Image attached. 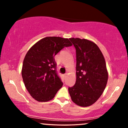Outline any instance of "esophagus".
Listing matches in <instances>:
<instances>
[{
  "label": "esophagus",
  "mask_w": 128,
  "mask_h": 128,
  "mask_svg": "<svg viewBox=\"0 0 128 128\" xmlns=\"http://www.w3.org/2000/svg\"><path fill=\"white\" fill-rule=\"evenodd\" d=\"M66 76H67V74H66H66H62V77L64 78H66Z\"/></svg>",
  "instance_id": "obj_1"
}]
</instances>
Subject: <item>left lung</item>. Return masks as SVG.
I'll return each mask as SVG.
<instances>
[{
	"instance_id": "obj_1",
	"label": "left lung",
	"mask_w": 128,
	"mask_h": 128,
	"mask_svg": "<svg viewBox=\"0 0 128 128\" xmlns=\"http://www.w3.org/2000/svg\"><path fill=\"white\" fill-rule=\"evenodd\" d=\"M76 49V80L68 88L72 101L80 106H88L98 100L108 81L106 62L94 42L79 38H69Z\"/></svg>"
}]
</instances>
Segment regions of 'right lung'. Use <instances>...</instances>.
<instances>
[{
    "instance_id": "right-lung-1",
    "label": "right lung",
    "mask_w": 128,
    "mask_h": 128,
    "mask_svg": "<svg viewBox=\"0 0 128 128\" xmlns=\"http://www.w3.org/2000/svg\"><path fill=\"white\" fill-rule=\"evenodd\" d=\"M72 46L67 38L48 36L36 42L27 52L22 75L26 89L36 100H50L62 87L54 56L64 48Z\"/></svg>"
}]
</instances>
